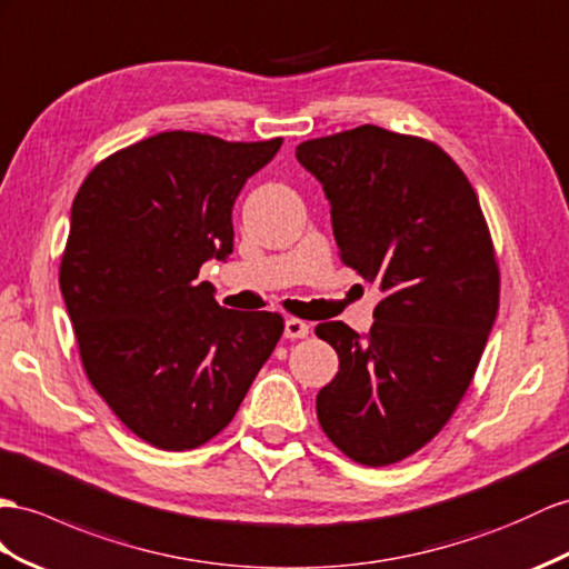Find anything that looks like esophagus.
<instances>
[{
	"instance_id": "esophagus-1",
	"label": "esophagus",
	"mask_w": 569,
	"mask_h": 569,
	"mask_svg": "<svg viewBox=\"0 0 569 569\" xmlns=\"http://www.w3.org/2000/svg\"><path fill=\"white\" fill-rule=\"evenodd\" d=\"M310 333V327L302 322V319L290 317L286 319V329H283V337L286 339H305Z\"/></svg>"
}]
</instances>
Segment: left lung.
Masks as SVG:
<instances>
[{
    "label": "left lung",
    "instance_id": "8db88e82",
    "mask_svg": "<svg viewBox=\"0 0 569 569\" xmlns=\"http://www.w3.org/2000/svg\"><path fill=\"white\" fill-rule=\"evenodd\" d=\"M346 267L382 300L368 333L317 325L339 372L317 395L325 435L362 466L397 463L440 432L469 389L500 305V269L469 178L440 146L362 124L302 141Z\"/></svg>",
    "mask_w": 569,
    "mask_h": 569
}]
</instances>
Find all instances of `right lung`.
Segmentation results:
<instances>
[{"mask_svg":"<svg viewBox=\"0 0 569 569\" xmlns=\"http://www.w3.org/2000/svg\"><path fill=\"white\" fill-rule=\"evenodd\" d=\"M283 139L160 132L114 151L71 203L60 288L86 377L158 449L221 432L283 333L279 312H238L197 283L232 252V203Z\"/></svg>","mask_w":569,"mask_h":569,"instance_id":"obj_1","label":"right lung"}]
</instances>
